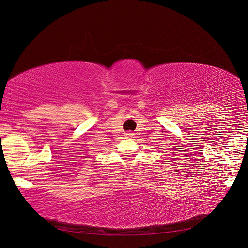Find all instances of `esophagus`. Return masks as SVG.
Segmentation results:
<instances>
[{
    "instance_id": "obj_1",
    "label": "esophagus",
    "mask_w": 248,
    "mask_h": 248,
    "mask_svg": "<svg viewBox=\"0 0 248 248\" xmlns=\"http://www.w3.org/2000/svg\"><path fill=\"white\" fill-rule=\"evenodd\" d=\"M134 133L131 132V131H128L127 133H125V138H130V137H133Z\"/></svg>"
}]
</instances>
